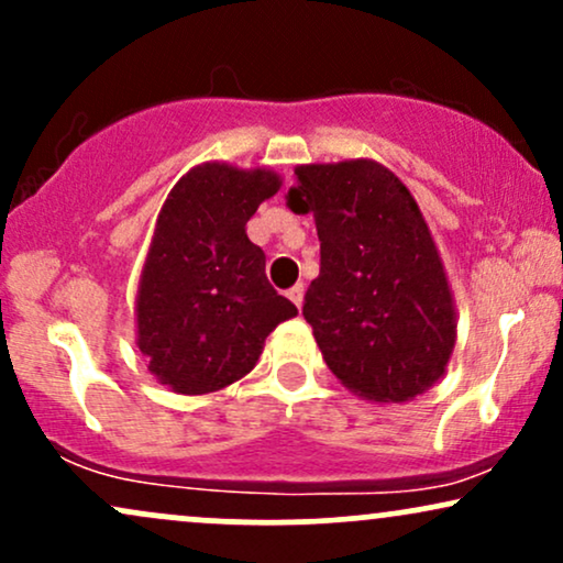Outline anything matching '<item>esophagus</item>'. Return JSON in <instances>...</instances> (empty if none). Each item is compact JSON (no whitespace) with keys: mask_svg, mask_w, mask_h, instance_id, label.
<instances>
[{"mask_svg":"<svg viewBox=\"0 0 563 563\" xmlns=\"http://www.w3.org/2000/svg\"><path fill=\"white\" fill-rule=\"evenodd\" d=\"M288 299L301 309V303H303V286H301V283H296V286L288 290Z\"/></svg>","mask_w":563,"mask_h":563,"instance_id":"34e87169","label":"esophagus"}]
</instances>
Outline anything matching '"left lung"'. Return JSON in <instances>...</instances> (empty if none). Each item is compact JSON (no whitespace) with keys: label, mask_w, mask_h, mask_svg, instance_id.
Instances as JSON below:
<instances>
[{"label":"left lung","mask_w":563,"mask_h":563,"mask_svg":"<svg viewBox=\"0 0 563 563\" xmlns=\"http://www.w3.org/2000/svg\"><path fill=\"white\" fill-rule=\"evenodd\" d=\"M296 214H312L320 275L303 301L322 360L349 391L402 405L448 371L457 309L429 224L373 158L296 166Z\"/></svg>","instance_id":"left-lung-1"}]
</instances>
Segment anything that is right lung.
<instances>
[{"instance_id": "obj_1", "label": "right lung", "mask_w": 563, "mask_h": 563, "mask_svg": "<svg viewBox=\"0 0 563 563\" xmlns=\"http://www.w3.org/2000/svg\"><path fill=\"white\" fill-rule=\"evenodd\" d=\"M280 185L264 166L206 161L161 206L134 322L147 371L174 394L196 397L241 380L260 363L264 339L299 314L269 286L264 251L245 235V222Z\"/></svg>"}]
</instances>
